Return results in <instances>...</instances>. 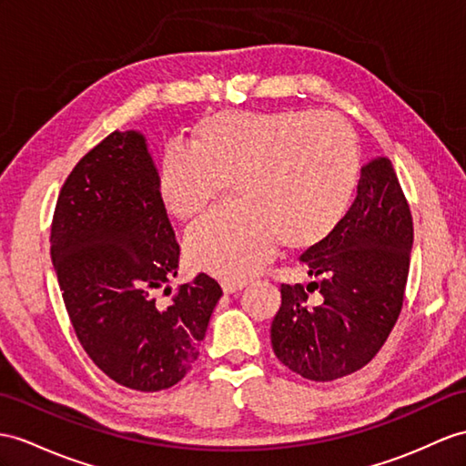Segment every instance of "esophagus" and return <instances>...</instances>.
<instances>
[{
  "label": "esophagus",
  "mask_w": 466,
  "mask_h": 466,
  "mask_svg": "<svg viewBox=\"0 0 466 466\" xmlns=\"http://www.w3.org/2000/svg\"><path fill=\"white\" fill-rule=\"evenodd\" d=\"M245 287H247V282H243V280H239V282H233V280H223V282H221V289H223V292H225V294L239 292V290H243Z\"/></svg>",
  "instance_id": "obj_1"
}]
</instances>
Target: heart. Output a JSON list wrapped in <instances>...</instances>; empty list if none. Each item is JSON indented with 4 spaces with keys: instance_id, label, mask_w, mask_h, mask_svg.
<instances>
[{
    "instance_id": "1",
    "label": "heart",
    "mask_w": 466,
    "mask_h": 466,
    "mask_svg": "<svg viewBox=\"0 0 466 466\" xmlns=\"http://www.w3.org/2000/svg\"><path fill=\"white\" fill-rule=\"evenodd\" d=\"M191 146L169 144L160 157V196L179 221L206 213L235 184L237 211L213 213L186 237L196 270L239 282L277 251L324 243L356 198L358 136L336 115L218 112L203 118Z\"/></svg>"
}]
</instances>
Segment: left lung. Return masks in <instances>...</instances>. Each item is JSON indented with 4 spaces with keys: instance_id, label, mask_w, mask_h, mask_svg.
<instances>
[{
    "instance_id": "8db88e82",
    "label": "left lung",
    "mask_w": 466,
    "mask_h": 466,
    "mask_svg": "<svg viewBox=\"0 0 466 466\" xmlns=\"http://www.w3.org/2000/svg\"><path fill=\"white\" fill-rule=\"evenodd\" d=\"M413 247V219L391 160L361 166L358 196L342 225L300 255L316 279L280 287L270 326L275 356L299 376L332 381L364 368L401 312ZM319 289L321 304H305Z\"/></svg>"
}]
</instances>
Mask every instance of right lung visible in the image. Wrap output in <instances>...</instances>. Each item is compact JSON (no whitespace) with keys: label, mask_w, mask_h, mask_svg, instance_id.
Masks as SVG:
<instances>
[{"label":"right lung","mask_w":466,"mask_h":466,"mask_svg":"<svg viewBox=\"0 0 466 466\" xmlns=\"http://www.w3.org/2000/svg\"><path fill=\"white\" fill-rule=\"evenodd\" d=\"M51 258L78 342L110 380L136 391L184 380L223 292L201 272L167 309L152 297L177 275L179 245L142 132H112L75 166L56 199Z\"/></svg>","instance_id":"1"}]
</instances>
